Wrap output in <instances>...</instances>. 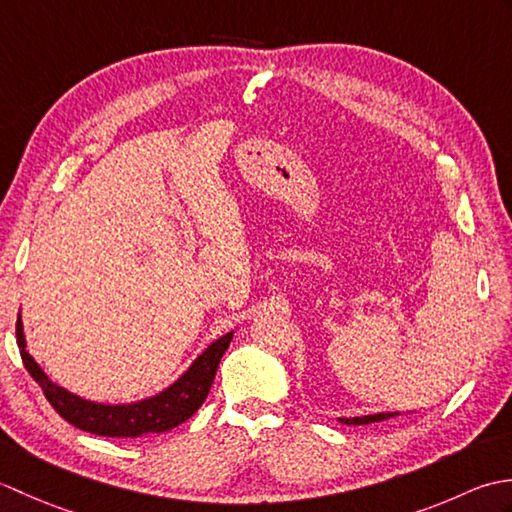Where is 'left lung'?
Segmentation results:
<instances>
[{
    "mask_svg": "<svg viewBox=\"0 0 512 512\" xmlns=\"http://www.w3.org/2000/svg\"><path fill=\"white\" fill-rule=\"evenodd\" d=\"M407 413H413V411H407ZM396 416H402V411H380V413H369V416H356V418H339V422L343 424H372V422H383V420H389V418H396Z\"/></svg>",
    "mask_w": 512,
    "mask_h": 512,
    "instance_id": "obj_1",
    "label": "left lung"
}]
</instances>
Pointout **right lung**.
I'll list each match as a JSON object with an SVG mask.
<instances>
[{
  "mask_svg": "<svg viewBox=\"0 0 512 512\" xmlns=\"http://www.w3.org/2000/svg\"><path fill=\"white\" fill-rule=\"evenodd\" d=\"M231 339L233 332H226L213 341L169 387L158 391V394L136 402H123V405H110V402L81 398L65 387L52 383L50 376L30 356L21 312L17 317V345L21 361H24L28 374L41 387L43 396L48 398L54 411L63 420L74 424L76 429L105 438H140L145 433L169 431L184 420H189L209 396L217 365H220V358L228 350Z\"/></svg>",
  "mask_w": 512,
  "mask_h": 512,
  "instance_id": "right-lung-1",
  "label": "right lung"
}]
</instances>
